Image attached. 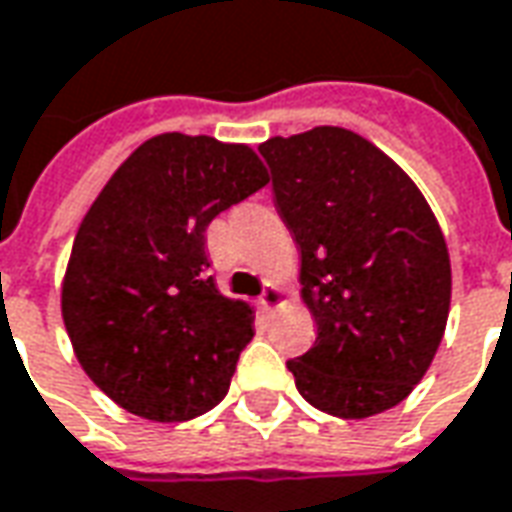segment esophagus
<instances>
[{"label":"esophagus","instance_id":"obj_1","mask_svg":"<svg viewBox=\"0 0 512 512\" xmlns=\"http://www.w3.org/2000/svg\"><path fill=\"white\" fill-rule=\"evenodd\" d=\"M281 301H284V292H281V287H278V284H273V281H270V284L264 287L262 295H259L256 306H259L262 312H273L276 306H281Z\"/></svg>","mask_w":512,"mask_h":512}]
</instances>
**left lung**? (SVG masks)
<instances>
[{"instance_id": "obj_1", "label": "left lung", "mask_w": 512, "mask_h": 512, "mask_svg": "<svg viewBox=\"0 0 512 512\" xmlns=\"http://www.w3.org/2000/svg\"><path fill=\"white\" fill-rule=\"evenodd\" d=\"M301 250L315 345L287 368L312 407L370 418L410 396L438 354L451 303L449 248L421 189L345 128L259 144Z\"/></svg>"}]
</instances>
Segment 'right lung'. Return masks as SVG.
I'll use <instances>...</instances> for the list:
<instances>
[{"label":"right lung","mask_w":512,"mask_h":512,"mask_svg":"<svg viewBox=\"0 0 512 512\" xmlns=\"http://www.w3.org/2000/svg\"><path fill=\"white\" fill-rule=\"evenodd\" d=\"M267 181L248 144L161 133L91 203L63 276V326L88 379L122 410L181 424L225 398L253 309L217 290L206 228Z\"/></svg>","instance_id":"1"}]
</instances>
